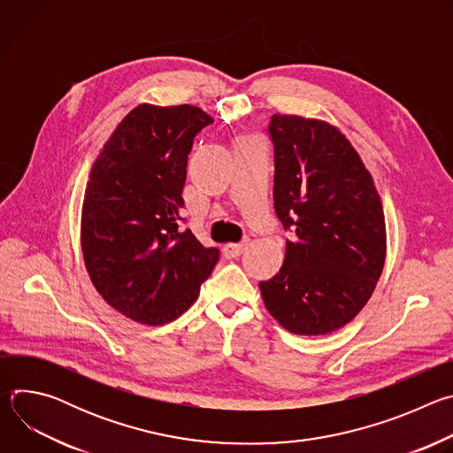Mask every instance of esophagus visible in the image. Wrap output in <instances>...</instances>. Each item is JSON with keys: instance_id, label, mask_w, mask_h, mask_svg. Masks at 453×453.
Masks as SVG:
<instances>
[{"instance_id": "esophagus-1", "label": "esophagus", "mask_w": 453, "mask_h": 453, "mask_svg": "<svg viewBox=\"0 0 453 453\" xmlns=\"http://www.w3.org/2000/svg\"><path fill=\"white\" fill-rule=\"evenodd\" d=\"M247 238L245 240H242V242H238V243H227V245H224V249H222V252H224V256L226 257H238L242 252H243V249L247 247Z\"/></svg>"}]
</instances>
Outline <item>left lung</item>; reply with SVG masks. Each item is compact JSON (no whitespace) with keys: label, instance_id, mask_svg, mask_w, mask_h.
Instances as JSON below:
<instances>
[{"label":"left lung","instance_id":"left-lung-1","mask_svg":"<svg viewBox=\"0 0 453 453\" xmlns=\"http://www.w3.org/2000/svg\"><path fill=\"white\" fill-rule=\"evenodd\" d=\"M274 210L285 262L260 281L264 303L296 335H326L365 306L385 262V219L372 177L339 128L273 114Z\"/></svg>","mask_w":453,"mask_h":453}]
</instances>
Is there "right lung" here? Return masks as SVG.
I'll return each mask as SVG.
<instances>
[{"label":"right lung","instance_id":"1","mask_svg":"<svg viewBox=\"0 0 453 453\" xmlns=\"http://www.w3.org/2000/svg\"><path fill=\"white\" fill-rule=\"evenodd\" d=\"M213 119L193 105H138L96 157L82 206V252L100 296L157 326L199 297L220 250L180 229L193 140Z\"/></svg>","mask_w":453,"mask_h":453}]
</instances>
